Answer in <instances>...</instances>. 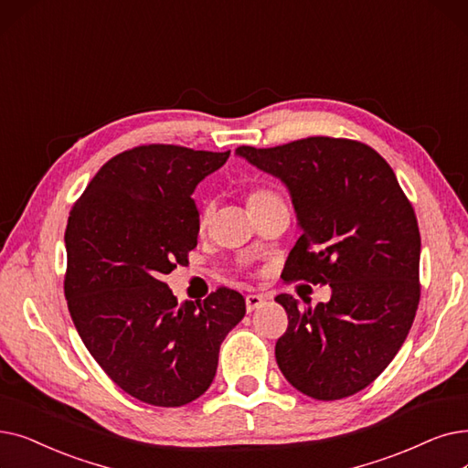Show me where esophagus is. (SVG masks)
Segmentation results:
<instances>
[{
	"instance_id": "34e87169",
	"label": "esophagus",
	"mask_w": 468,
	"mask_h": 468,
	"mask_svg": "<svg viewBox=\"0 0 468 468\" xmlns=\"http://www.w3.org/2000/svg\"><path fill=\"white\" fill-rule=\"evenodd\" d=\"M263 302H266V298H263L261 294H249L247 296V312H254L256 308L261 306Z\"/></svg>"
}]
</instances>
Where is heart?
<instances>
[{"label":"heart","mask_w":468,"mask_h":468,"mask_svg":"<svg viewBox=\"0 0 468 468\" xmlns=\"http://www.w3.org/2000/svg\"><path fill=\"white\" fill-rule=\"evenodd\" d=\"M247 205H249V210L254 216V214L266 210V208L281 207L282 200H281V197L273 189L258 186V187L249 189V193H247ZM210 218H212V207L207 205L205 208H202V212H200V229H207L208 228Z\"/></svg>","instance_id":"b5f03b06"}]
</instances>
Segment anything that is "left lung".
Returning a JSON list of instances; mask_svg holds the SVG:
<instances>
[{
    "label": "left lung",
    "instance_id": "obj_1",
    "mask_svg": "<svg viewBox=\"0 0 468 468\" xmlns=\"http://www.w3.org/2000/svg\"><path fill=\"white\" fill-rule=\"evenodd\" d=\"M235 154L289 189L302 235L282 279L333 291L315 308L275 298L289 315L275 344L281 373L314 399L363 390L401 348L420 296L419 226L394 170L371 147L335 137Z\"/></svg>",
    "mask_w": 468,
    "mask_h": 468
}]
</instances>
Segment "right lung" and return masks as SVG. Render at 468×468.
Listing matches in <instances>:
<instances>
[{
	"instance_id": "1",
	"label": "right lung",
	"mask_w": 468,
	"mask_h": 468,
	"mask_svg": "<svg viewBox=\"0 0 468 468\" xmlns=\"http://www.w3.org/2000/svg\"><path fill=\"white\" fill-rule=\"evenodd\" d=\"M228 158L135 147L111 158L70 210L65 296L74 327L122 390L158 408L208 390L221 342L247 312L237 291L177 303L162 281L197 247L191 195Z\"/></svg>"
}]
</instances>
